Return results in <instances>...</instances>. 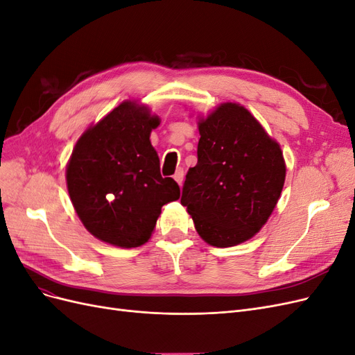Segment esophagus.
<instances>
[{"mask_svg": "<svg viewBox=\"0 0 355 355\" xmlns=\"http://www.w3.org/2000/svg\"><path fill=\"white\" fill-rule=\"evenodd\" d=\"M184 176H185L184 168H176L175 175H173V179L178 182L179 187H182V184H184Z\"/></svg>", "mask_w": 355, "mask_h": 355, "instance_id": "1", "label": "esophagus"}]
</instances>
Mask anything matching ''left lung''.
<instances>
[{"instance_id":"1","label":"left lung","mask_w":355,"mask_h":355,"mask_svg":"<svg viewBox=\"0 0 355 355\" xmlns=\"http://www.w3.org/2000/svg\"><path fill=\"white\" fill-rule=\"evenodd\" d=\"M196 167L182 189V206L200 237L214 247L252 239L282 196L286 163L280 145L239 103H220L198 121Z\"/></svg>"}]
</instances>
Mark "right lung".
<instances>
[{
	"label": "right lung",
	"instance_id": "obj_1",
	"mask_svg": "<svg viewBox=\"0 0 355 355\" xmlns=\"http://www.w3.org/2000/svg\"><path fill=\"white\" fill-rule=\"evenodd\" d=\"M159 118L148 106L125 101L90 125L67 166L72 206L92 235L116 247H139L154 232L164 204L180 189L159 173L149 141Z\"/></svg>",
	"mask_w": 355,
	"mask_h": 355
}]
</instances>
